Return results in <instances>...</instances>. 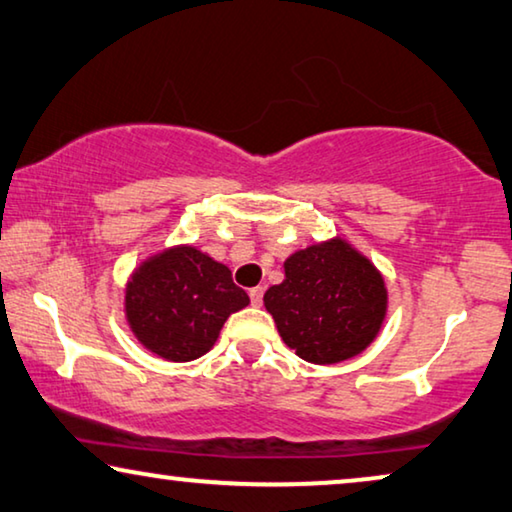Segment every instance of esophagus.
Wrapping results in <instances>:
<instances>
[{"label":"esophagus","mask_w":512,"mask_h":512,"mask_svg":"<svg viewBox=\"0 0 512 512\" xmlns=\"http://www.w3.org/2000/svg\"><path fill=\"white\" fill-rule=\"evenodd\" d=\"M262 299H264V287H253V289H250V303L262 305Z\"/></svg>","instance_id":"1"}]
</instances>
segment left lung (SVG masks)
Returning a JSON list of instances; mask_svg holds the SVG:
<instances>
[{"label": "left lung", "mask_w": 512, "mask_h": 512, "mask_svg": "<svg viewBox=\"0 0 512 512\" xmlns=\"http://www.w3.org/2000/svg\"><path fill=\"white\" fill-rule=\"evenodd\" d=\"M264 305L280 338L303 361L331 365L361 354L386 315L384 278L342 239L299 250Z\"/></svg>", "instance_id": "obj_1"}]
</instances>
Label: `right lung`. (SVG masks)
<instances>
[{"mask_svg":"<svg viewBox=\"0 0 512 512\" xmlns=\"http://www.w3.org/2000/svg\"><path fill=\"white\" fill-rule=\"evenodd\" d=\"M248 303L225 264L190 246L151 257L126 289V317L137 340L174 363L207 354L227 317Z\"/></svg>","mask_w":512,"mask_h":512,"instance_id":"obj_1","label":"right lung"}]
</instances>
